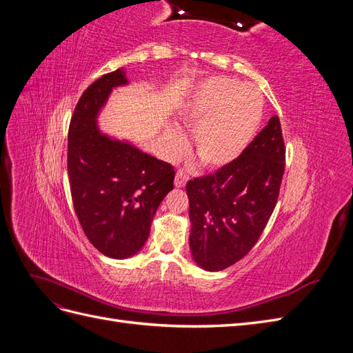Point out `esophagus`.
I'll list each match as a JSON object with an SVG mask.
<instances>
[{
    "label": "esophagus",
    "mask_w": 353,
    "mask_h": 353,
    "mask_svg": "<svg viewBox=\"0 0 353 353\" xmlns=\"http://www.w3.org/2000/svg\"><path fill=\"white\" fill-rule=\"evenodd\" d=\"M188 174L184 169H178V172L175 175V187H184L185 183L188 181Z\"/></svg>",
    "instance_id": "esophagus-1"
}]
</instances>
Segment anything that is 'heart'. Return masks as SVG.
Listing matches in <instances>:
<instances>
[{"label":"heart","instance_id":"obj_1","mask_svg":"<svg viewBox=\"0 0 353 353\" xmlns=\"http://www.w3.org/2000/svg\"><path fill=\"white\" fill-rule=\"evenodd\" d=\"M263 113L261 91L252 83L231 78H212L205 82L181 113V121L194 126L193 148L206 168H221L237 159L249 145ZM170 156H178L187 145L176 126L165 132Z\"/></svg>","mask_w":353,"mask_h":353}]
</instances>
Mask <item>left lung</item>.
Returning <instances> with one entry per match:
<instances>
[{"label": "left lung", "mask_w": 353, "mask_h": 353, "mask_svg": "<svg viewBox=\"0 0 353 353\" xmlns=\"http://www.w3.org/2000/svg\"><path fill=\"white\" fill-rule=\"evenodd\" d=\"M284 168L285 144L275 114L237 159L188 181L190 249L197 265L222 271L253 249L279 200Z\"/></svg>", "instance_id": "obj_1"}]
</instances>
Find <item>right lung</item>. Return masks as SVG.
Segmentation results:
<instances>
[{
    "label": "right lung",
    "mask_w": 353,
    "mask_h": 353,
    "mask_svg": "<svg viewBox=\"0 0 353 353\" xmlns=\"http://www.w3.org/2000/svg\"><path fill=\"white\" fill-rule=\"evenodd\" d=\"M123 83V69L94 81L74 108L68 135L74 213L94 248L114 259L130 258L143 248L175 178L170 163L110 140L95 126V116L112 88Z\"/></svg>",
    "instance_id": "right-lung-1"
}]
</instances>
